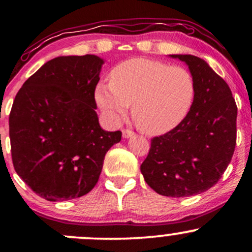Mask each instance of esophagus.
<instances>
[{"label":"esophagus","mask_w":252,"mask_h":252,"mask_svg":"<svg viewBox=\"0 0 252 252\" xmlns=\"http://www.w3.org/2000/svg\"><path fill=\"white\" fill-rule=\"evenodd\" d=\"M123 137L124 138H128V137H131V136H134V131L130 129H124L123 130Z\"/></svg>","instance_id":"obj_1"}]
</instances>
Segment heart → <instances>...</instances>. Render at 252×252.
Returning a JSON list of instances; mask_svg holds the SVG:
<instances>
[{"mask_svg":"<svg viewBox=\"0 0 252 252\" xmlns=\"http://www.w3.org/2000/svg\"><path fill=\"white\" fill-rule=\"evenodd\" d=\"M194 98L195 82L187 68L143 58L121 63L112 70L110 84L96 88V102L110 118L123 120L132 105L135 123L149 135L176 128Z\"/></svg>","mask_w":252,"mask_h":252,"instance_id":"heart-1","label":"heart"}]
</instances>
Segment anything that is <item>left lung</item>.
<instances>
[{
    "label": "left lung",
    "mask_w": 252,
    "mask_h": 252,
    "mask_svg": "<svg viewBox=\"0 0 252 252\" xmlns=\"http://www.w3.org/2000/svg\"><path fill=\"white\" fill-rule=\"evenodd\" d=\"M170 57L189 65L194 103L176 128L152 138L141 173L158 194L184 198L210 189L226 170L236 148L237 105L226 82L205 60Z\"/></svg>",
    "instance_id": "obj_1"
}]
</instances>
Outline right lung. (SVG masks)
Instances as JSON below:
<instances>
[{
  "instance_id": "add662e5",
  "label": "right lung",
  "mask_w": 252,
  "mask_h": 252,
  "mask_svg": "<svg viewBox=\"0 0 252 252\" xmlns=\"http://www.w3.org/2000/svg\"><path fill=\"white\" fill-rule=\"evenodd\" d=\"M103 60L58 57L26 80L9 115L17 175L48 201L71 200L94 189L106 152L122 132L98 123L94 91Z\"/></svg>"
}]
</instances>
